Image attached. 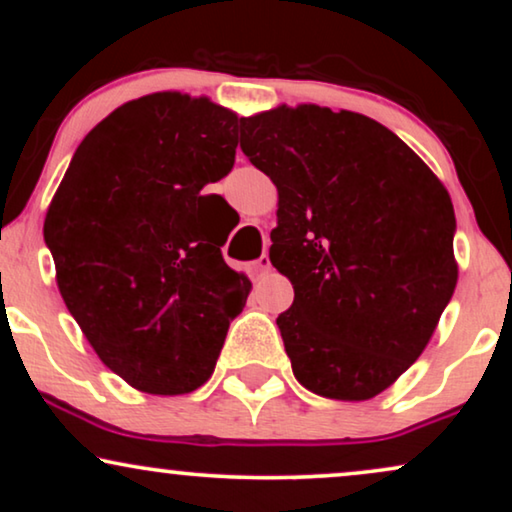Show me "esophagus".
Returning a JSON list of instances; mask_svg holds the SVG:
<instances>
[{
	"label": "esophagus",
	"mask_w": 512,
	"mask_h": 512,
	"mask_svg": "<svg viewBox=\"0 0 512 512\" xmlns=\"http://www.w3.org/2000/svg\"><path fill=\"white\" fill-rule=\"evenodd\" d=\"M270 268H272V265H270L268 254H263L261 258H256V261H254V270L258 272V275H265V272H268Z\"/></svg>",
	"instance_id": "esophagus-1"
}]
</instances>
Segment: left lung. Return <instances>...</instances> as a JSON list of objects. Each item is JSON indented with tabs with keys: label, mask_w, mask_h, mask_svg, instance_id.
<instances>
[{
	"label": "left lung",
	"mask_w": 512,
	"mask_h": 512,
	"mask_svg": "<svg viewBox=\"0 0 512 512\" xmlns=\"http://www.w3.org/2000/svg\"><path fill=\"white\" fill-rule=\"evenodd\" d=\"M240 146L279 191L270 263L296 380L368 401L424 352L457 286L450 193L389 128L317 104L240 118Z\"/></svg>",
	"instance_id": "8db88e82"
}]
</instances>
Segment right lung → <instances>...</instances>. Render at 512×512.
Here are the masks:
<instances>
[{"label":"right lung","mask_w":512,"mask_h":512,"mask_svg":"<svg viewBox=\"0 0 512 512\" xmlns=\"http://www.w3.org/2000/svg\"><path fill=\"white\" fill-rule=\"evenodd\" d=\"M237 116L153 93L88 132L48 207L58 289L107 368L177 396L214 373L251 282L223 261L228 230L200 191L235 165Z\"/></svg>","instance_id":"obj_1"}]
</instances>
